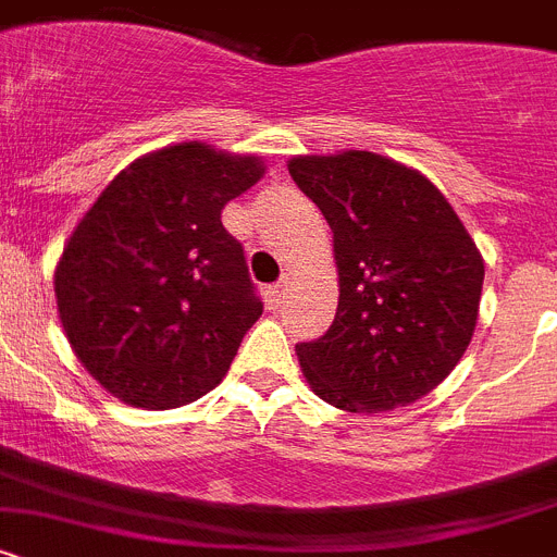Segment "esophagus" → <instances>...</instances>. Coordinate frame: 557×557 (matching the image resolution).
<instances>
[{
  "label": "esophagus",
  "mask_w": 557,
  "mask_h": 557,
  "mask_svg": "<svg viewBox=\"0 0 557 557\" xmlns=\"http://www.w3.org/2000/svg\"><path fill=\"white\" fill-rule=\"evenodd\" d=\"M288 285H292V280L283 277V280H280V283H274L272 288H269V302H272L274 308H277L280 302H283V299H285V294H288Z\"/></svg>",
  "instance_id": "1"
}]
</instances>
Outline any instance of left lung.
Instances as JSON below:
<instances>
[{
  "label": "left lung",
  "mask_w": 557,
  "mask_h": 557,
  "mask_svg": "<svg viewBox=\"0 0 557 557\" xmlns=\"http://www.w3.org/2000/svg\"><path fill=\"white\" fill-rule=\"evenodd\" d=\"M288 173L333 232L338 308L297 345L313 395L345 412H389L457 367L480 317L485 260L420 171L372 151L294 157Z\"/></svg>",
  "instance_id": "obj_1"
}]
</instances>
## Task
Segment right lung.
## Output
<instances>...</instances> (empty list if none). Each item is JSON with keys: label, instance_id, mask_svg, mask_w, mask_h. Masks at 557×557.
I'll return each mask as SVG.
<instances>
[{"label": "right lung", "instance_id": "right-lung-1", "mask_svg": "<svg viewBox=\"0 0 557 557\" xmlns=\"http://www.w3.org/2000/svg\"><path fill=\"white\" fill-rule=\"evenodd\" d=\"M263 173L255 153L168 145L123 168L77 221L55 265L58 317L114 398L176 409L221 384L263 313L221 210Z\"/></svg>", "mask_w": 557, "mask_h": 557}]
</instances>
